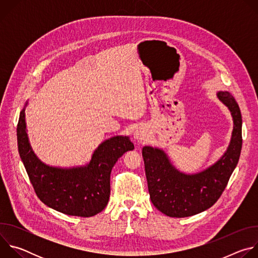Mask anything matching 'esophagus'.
I'll list each match as a JSON object with an SVG mask.
<instances>
[{"label":"esophagus","instance_id":"obj_1","mask_svg":"<svg viewBox=\"0 0 258 258\" xmlns=\"http://www.w3.org/2000/svg\"><path fill=\"white\" fill-rule=\"evenodd\" d=\"M134 138L137 142H140V143L147 141V139L149 138L148 128H147L145 125H141V126L137 127V130L135 131V134H134Z\"/></svg>","mask_w":258,"mask_h":258}]
</instances>
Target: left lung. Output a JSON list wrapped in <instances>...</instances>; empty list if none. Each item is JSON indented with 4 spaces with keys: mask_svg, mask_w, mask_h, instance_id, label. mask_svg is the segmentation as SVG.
Here are the masks:
<instances>
[{
    "mask_svg": "<svg viewBox=\"0 0 258 258\" xmlns=\"http://www.w3.org/2000/svg\"><path fill=\"white\" fill-rule=\"evenodd\" d=\"M216 97L230 110L233 132L224 155L207 168L196 173L176 169L164 150L143 147L142 155L148 190L153 205L170 217H187L210 208L223 194L236 168L242 149V116L238 103L228 91Z\"/></svg>",
    "mask_w": 258,
    "mask_h": 258,
    "instance_id": "left-lung-1",
    "label": "left lung"
}]
</instances>
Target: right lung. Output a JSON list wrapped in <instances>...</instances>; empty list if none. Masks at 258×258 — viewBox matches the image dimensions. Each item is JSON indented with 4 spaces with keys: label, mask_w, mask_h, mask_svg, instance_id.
<instances>
[{
    "label": "right lung",
    "mask_w": 258,
    "mask_h": 258,
    "mask_svg": "<svg viewBox=\"0 0 258 258\" xmlns=\"http://www.w3.org/2000/svg\"><path fill=\"white\" fill-rule=\"evenodd\" d=\"M25 102L17 125L20 158L31 185L42 202L67 215L90 217L101 212L110 197V173L125 152L134 150L128 136H115L102 142L89 163L82 166H50L31 148L25 121Z\"/></svg>",
    "instance_id": "add662e5"
}]
</instances>
